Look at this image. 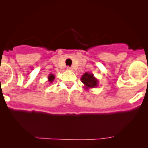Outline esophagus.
<instances>
[{
    "label": "esophagus",
    "instance_id": "esophagus-1",
    "mask_svg": "<svg viewBox=\"0 0 148 148\" xmlns=\"http://www.w3.org/2000/svg\"><path fill=\"white\" fill-rule=\"evenodd\" d=\"M66 69L68 70H71V69H72V68H71V67H69V66H67Z\"/></svg>",
    "mask_w": 148,
    "mask_h": 148
}]
</instances>
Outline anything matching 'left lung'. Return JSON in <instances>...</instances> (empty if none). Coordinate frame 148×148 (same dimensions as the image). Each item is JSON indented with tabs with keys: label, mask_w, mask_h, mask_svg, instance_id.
<instances>
[{
	"label": "left lung",
	"mask_w": 148,
	"mask_h": 148,
	"mask_svg": "<svg viewBox=\"0 0 148 148\" xmlns=\"http://www.w3.org/2000/svg\"><path fill=\"white\" fill-rule=\"evenodd\" d=\"M82 82L84 84L85 89H88L90 88H96L98 86V80L94 77V75L90 73L86 72L83 74L81 78Z\"/></svg>",
	"instance_id": "1"
}]
</instances>
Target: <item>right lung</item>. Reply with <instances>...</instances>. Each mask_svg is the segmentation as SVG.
I'll list each match as a JSON object with an SVG mask.
<instances>
[{
  "instance_id": "obj_1",
  "label": "right lung",
  "mask_w": 148,
  "mask_h": 148,
  "mask_svg": "<svg viewBox=\"0 0 148 148\" xmlns=\"http://www.w3.org/2000/svg\"><path fill=\"white\" fill-rule=\"evenodd\" d=\"M48 79H49V82L52 83L53 82V80H54L55 77H54V75H53V74H49V77H48Z\"/></svg>"
}]
</instances>
